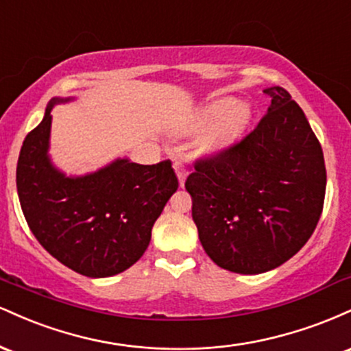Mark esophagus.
<instances>
[{
    "instance_id": "34e87169",
    "label": "esophagus",
    "mask_w": 351,
    "mask_h": 351,
    "mask_svg": "<svg viewBox=\"0 0 351 351\" xmlns=\"http://www.w3.org/2000/svg\"><path fill=\"white\" fill-rule=\"evenodd\" d=\"M173 168H175L176 175H178L180 184H181V186H183V184H184V180H186V176H188V170H186V167H184L183 163L176 162L175 165H173Z\"/></svg>"
}]
</instances>
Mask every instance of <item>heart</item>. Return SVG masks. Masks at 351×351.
I'll return each mask as SVG.
<instances>
[{"instance_id":"heart-1","label":"heart","mask_w":351,"mask_h":351,"mask_svg":"<svg viewBox=\"0 0 351 351\" xmlns=\"http://www.w3.org/2000/svg\"><path fill=\"white\" fill-rule=\"evenodd\" d=\"M217 122H221V125L206 143L209 150L223 145L243 127L244 114L241 107H236L234 99H219L204 108L203 115H201V123L204 127H209Z\"/></svg>"}]
</instances>
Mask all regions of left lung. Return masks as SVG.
I'll list each match as a JSON object with an SVG mask.
<instances>
[{
    "label": "left lung",
    "instance_id": "1",
    "mask_svg": "<svg viewBox=\"0 0 351 351\" xmlns=\"http://www.w3.org/2000/svg\"><path fill=\"white\" fill-rule=\"evenodd\" d=\"M243 140L196 160L184 188L203 249L226 271L263 274L304 247L324 209L327 170L307 117L282 87Z\"/></svg>",
    "mask_w": 351,
    "mask_h": 351
}]
</instances>
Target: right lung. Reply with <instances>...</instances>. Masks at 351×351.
I'll list each match as a JSON object with an SVG mask.
<instances>
[{
  "mask_svg": "<svg viewBox=\"0 0 351 351\" xmlns=\"http://www.w3.org/2000/svg\"><path fill=\"white\" fill-rule=\"evenodd\" d=\"M52 99L43 122L24 138L16 186L27 226L52 257L87 277L127 271L147 251L152 228L178 189L170 160L156 165L119 158L86 176L51 163Z\"/></svg>",
  "mask_w": 351,
  "mask_h": 351,
  "instance_id": "obj_1",
  "label": "right lung"
}]
</instances>
